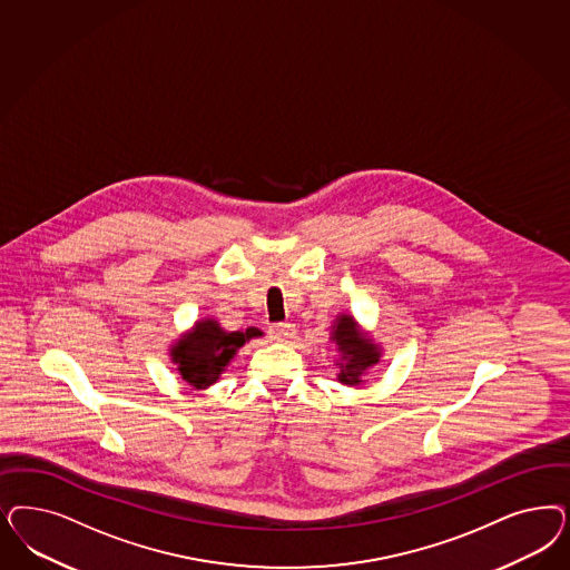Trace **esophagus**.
Masks as SVG:
<instances>
[{"label":"esophagus","mask_w":570,"mask_h":570,"mask_svg":"<svg viewBox=\"0 0 570 570\" xmlns=\"http://www.w3.org/2000/svg\"><path fill=\"white\" fill-rule=\"evenodd\" d=\"M271 333L276 342H289L295 335V327L292 323H275L271 325Z\"/></svg>","instance_id":"1"}]
</instances>
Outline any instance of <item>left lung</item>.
<instances>
[{
	"instance_id": "obj_1",
	"label": "left lung",
	"mask_w": 570,
	"mask_h": 570,
	"mask_svg": "<svg viewBox=\"0 0 570 570\" xmlns=\"http://www.w3.org/2000/svg\"><path fill=\"white\" fill-rule=\"evenodd\" d=\"M333 340L337 342V350L342 352V363H340V382L348 386H358L363 375L367 373L368 367H373L380 361V350L371 340L363 337L361 331L356 330L354 318L348 314H342L337 318V327L333 331Z\"/></svg>"
}]
</instances>
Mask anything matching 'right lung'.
<instances>
[{"instance_id":"1","label":"right lung","mask_w":570,"mask_h":570,"mask_svg":"<svg viewBox=\"0 0 570 570\" xmlns=\"http://www.w3.org/2000/svg\"><path fill=\"white\" fill-rule=\"evenodd\" d=\"M259 335L262 331L256 327L247 331H224L218 321L207 318L197 323L188 335H184L178 346L171 350V356L174 363H178L184 382L195 387H207L216 384L235 352L245 342Z\"/></svg>"}]
</instances>
